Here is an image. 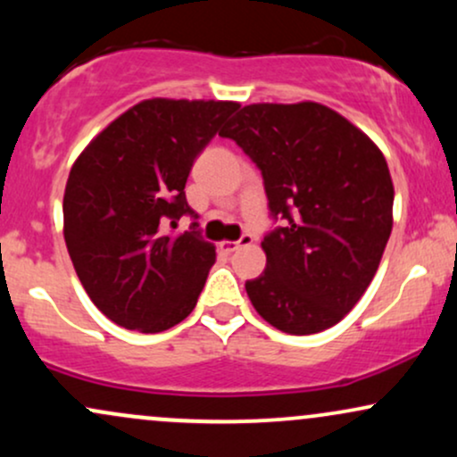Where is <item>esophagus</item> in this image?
<instances>
[{"label":"esophagus","instance_id":"1","mask_svg":"<svg viewBox=\"0 0 457 457\" xmlns=\"http://www.w3.org/2000/svg\"><path fill=\"white\" fill-rule=\"evenodd\" d=\"M251 243H253V236H251V234H243L238 240H223V243L219 245V246H221V251H225V253H232V251L240 249V246L251 245Z\"/></svg>","mask_w":457,"mask_h":457}]
</instances>
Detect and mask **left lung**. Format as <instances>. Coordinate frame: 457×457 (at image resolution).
I'll return each instance as SVG.
<instances>
[{
  "label": "left lung",
  "instance_id": "1",
  "mask_svg": "<svg viewBox=\"0 0 457 457\" xmlns=\"http://www.w3.org/2000/svg\"><path fill=\"white\" fill-rule=\"evenodd\" d=\"M219 135L260 167L270 214L266 270L246 281L251 305L290 335L337 324L365 295L393 228L385 156L361 129L320 103H255Z\"/></svg>",
  "mask_w": 457,
  "mask_h": 457
}]
</instances>
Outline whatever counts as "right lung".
I'll use <instances>...</instances> for the list:
<instances>
[{"label": "right lung", "mask_w": 457, "mask_h": 457, "mask_svg": "<svg viewBox=\"0 0 457 457\" xmlns=\"http://www.w3.org/2000/svg\"><path fill=\"white\" fill-rule=\"evenodd\" d=\"M236 109L232 101L148 98L77 156L64 238L79 281L112 322L161 333L195 309L217 253L197 223L174 229L185 214L197 219L185 195L188 171Z\"/></svg>", "instance_id": "add662e5"}]
</instances>
